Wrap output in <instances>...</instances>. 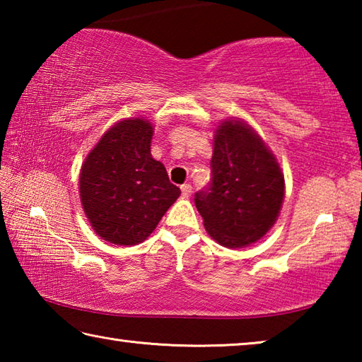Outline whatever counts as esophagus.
<instances>
[{
  "instance_id": "esophagus-1",
  "label": "esophagus",
  "mask_w": 362,
  "mask_h": 362,
  "mask_svg": "<svg viewBox=\"0 0 362 362\" xmlns=\"http://www.w3.org/2000/svg\"><path fill=\"white\" fill-rule=\"evenodd\" d=\"M180 188H182V194H183V196H189V194H192V185H189V183H183V185H182Z\"/></svg>"
}]
</instances>
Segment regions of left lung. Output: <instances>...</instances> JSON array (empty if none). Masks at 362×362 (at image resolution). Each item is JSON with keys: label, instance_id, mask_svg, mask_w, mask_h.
Listing matches in <instances>:
<instances>
[{"label": "left lung", "instance_id": "1", "mask_svg": "<svg viewBox=\"0 0 362 362\" xmlns=\"http://www.w3.org/2000/svg\"><path fill=\"white\" fill-rule=\"evenodd\" d=\"M212 183L194 196L206 231L220 246L241 249L262 240L283 207L286 183L276 156L241 118L214 134Z\"/></svg>", "mask_w": 362, "mask_h": 362}]
</instances>
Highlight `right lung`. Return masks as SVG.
<instances>
[{
  "mask_svg": "<svg viewBox=\"0 0 362 362\" xmlns=\"http://www.w3.org/2000/svg\"><path fill=\"white\" fill-rule=\"evenodd\" d=\"M153 124L126 118L110 127L79 170V198L93 230L115 246L144 243L180 196L151 156Z\"/></svg>",
  "mask_w": 362,
  "mask_h": 362,
  "instance_id": "add662e5",
  "label": "right lung"
}]
</instances>
